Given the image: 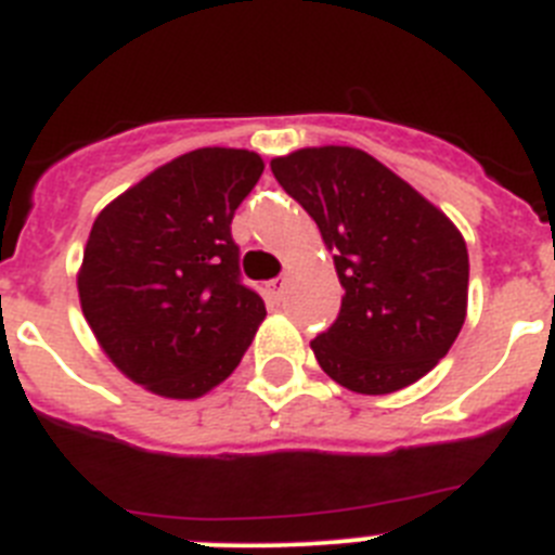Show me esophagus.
I'll use <instances>...</instances> for the list:
<instances>
[{
	"label": "esophagus",
	"instance_id": "esophagus-1",
	"mask_svg": "<svg viewBox=\"0 0 555 555\" xmlns=\"http://www.w3.org/2000/svg\"><path fill=\"white\" fill-rule=\"evenodd\" d=\"M283 286H286V281H283V278H278V281H269L267 283V294H269V300H281L283 297Z\"/></svg>",
	"mask_w": 555,
	"mask_h": 555
}]
</instances>
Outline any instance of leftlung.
<instances>
[{
  "instance_id": "obj_1",
  "label": "left lung",
  "mask_w": 555,
  "mask_h": 555,
  "mask_svg": "<svg viewBox=\"0 0 555 555\" xmlns=\"http://www.w3.org/2000/svg\"><path fill=\"white\" fill-rule=\"evenodd\" d=\"M272 175L333 253L341 311L311 341L322 370L358 395H391L428 375L467 317L464 235L403 178L356 146H306Z\"/></svg>"
}]
</instances>
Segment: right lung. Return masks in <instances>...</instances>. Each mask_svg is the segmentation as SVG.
<instances>
[{"mask_svg":"<svg viewBox=\"0 0 555 555\" xmlns=\"http://www.w3.org/2000/svg\"><path fill=\"white\" fill-rule=\"evenodd\" d=\"M261 171L258 152L203 146L96 217L77 292L102 352L132 384L194 400L247 352L267 308L238 278L230 222Z\"/></svg>","mask_w":555,"mask_h":555,"instance_id":"1","label":"right lung"}]
</instances>
